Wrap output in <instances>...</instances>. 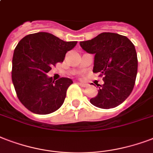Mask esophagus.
<instances>
[{
    "instance_id": "34e87169",
    "label": "esophagus",
    "mask_w": 153,
    "mask_h": 153,
    "mask_svg": "<svg viewBox=\"0 0 153 153\" xmlns=\"http://www.w3.org/2000/svg\"><path fill=\"white\" fill-rule=\"evenodd\" d=\"M78 84L82 87H87V83H85V82H78Z\"/></svg>"
}]
</instances>
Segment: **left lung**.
<instances>
[{"label": "left lung", "instance_id": "left-lung-1", "mask_svg": "<svg viewBox=\"0 0 153 153\" xmlns=\"http://www.w3.org/2000/svg\"><path fill=\"white\" fill-rule=\"evenodd\" d=\"M87 53H95L94 73H101L104 83L90 100L95 107L109 109L121 104L133 90L138 60L133 43L115 33H102L91 40L80 42Z\"/></svg>", "mask_w": 153, "mask_h": 153}]
</instances>
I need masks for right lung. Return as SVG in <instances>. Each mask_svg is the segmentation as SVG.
Listing matches in <instances>:
<instances>
[{"label":"right lung","instance_id":"right-lung-1","mask_svg":"<svg viewBox=\"0 0 153 153\" xmlns=\"http://www.w3.org/2000/svg\"><path fill=\"white\" fill-rule=\"evenodd\" d=\"M76 44L45 32L29 34L18 42L13 57L12 80L17 98L28 110L47 115L62 105L73 82L63 77L54 82L46 74L62 62L66 52Z\"/></svg>","mask_w":153,"mask_h":153}]
</instances>
